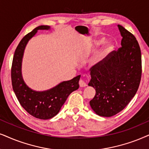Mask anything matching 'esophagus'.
I'll return each instance as SVG.
<instances>
[{
	"mask_svg": "<svg viewBox=\"0 0 149 149\" xmlns=\"http://www.w3.org/2000/svg\"><path fill=\"white\" fill-rule=\"evenodd\" d=\"M79 84H80V86H81V87H84V86H86V82L83 80H82V79L79 80Z\"/></svg>",
	"mask_w": 149,
	"mask_h": 149,
	"instance_id": "1",
	"label": "esophagus"
}]
</instances>
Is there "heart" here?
Wrapping results in <instances>:
<instances>
[{"mask_svg": "<svg viewBox=\"0 0 149 149\" xmlns=\"http://www.w3.org/2000/svg\"><path fill=\"white\" fill-rule=\"evenodd\" d=\"M105 42V38H97L96 40L94 41V44H93V48H96L97 47L100 46L101 45H102L103 43ZM113 45L111 44V43H107L106 45V46L104 47V48L100 52V54L97 55L96 57H95L94 59L92 61V64L93 65H98L99 63H100L102 61L104 60V58H105V56H107V54L109 53L113 49Z\"/></svg>", "mask_w": 149, "mask_h": 149, "instance_id": "1", "label": "heart"}]
</instances>
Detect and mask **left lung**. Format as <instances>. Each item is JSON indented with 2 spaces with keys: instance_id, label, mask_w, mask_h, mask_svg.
<instances>
[{
  "instance_id": "8db88e82",
  "label": "left lung",
  "mask_w": 149,
  "mask_h": 149,
  "mask_svg": "<svg viewBox=\"0 0 149 149\" xmlns=\"http://www.w3.org/2000/svg\"><path fill=\"white\" fill-rule=\"evenodd\" d=\"M118 27L122 36V47L90 69L88 86L96 91L90 105L95 113L103 117L115 116L127 106L135 96L142 77L138 42L125 28L120 24Z\"/></svg>"
}]
</instances>
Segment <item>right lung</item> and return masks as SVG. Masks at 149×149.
I'll return each instance as SVG.
<instances>
[{
	"instance_id": "1",
	"label": "right lung",
	"mask_w": 149,
	"mask_h": 149,
	"mask_svg": "<svg viewBox=\"0 0 149 149\" xmlns=\"http://www.w3.org/2000/svg\"><path fill=\"white\" fill-rule=\"evenodd\" d=\"M49 29L47 25L39 26L22 38L14 52L11 70L13 90L20 105L31 116L41 120L50 119L58 114L70 93L79 88L80 78L78 76L45 91H33L24 82L21 64L26 45L38 30Z\"/></svg>"
}]
</instances>
